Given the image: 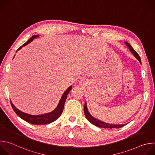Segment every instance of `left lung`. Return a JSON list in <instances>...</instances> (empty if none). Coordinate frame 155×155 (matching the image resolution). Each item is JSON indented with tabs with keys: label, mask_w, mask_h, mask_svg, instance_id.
Listing matches in <instances>:
<instances>
[{
	"label": "left lung",
	"mask_w": 155,
	"mask_h": 155,
	"mask_svg": "<svg viewBox=\"0 0 155 155\" xmlns=\"http://www.w3.org/2000/svg\"><path fill=\"white\" fill-rule=\"evenodd\" d=\"M125 43L126 44V45L127 47V48H129V50L131 51V53L133 54V55L138 59V61L140 62V63H141V59L140 58L139 56V55L138 54V53L133 49L131 47V45L130 44L127 42H125ZM84 115L86 117V118L91 123H92L93 124L96 126L97 127H102V128H110V129H112V128H120L121 127L124 126H125L126 124H108L104 122H102L95 118H94L93 116L91 115V114L89 113L87 108V105H86V102H85L84 106Z\"/></svg>",
	"instance_id": "left-lung-1"
}]
</instances>
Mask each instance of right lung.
Returning <instances> with one entry per match:
<instances>
[{
  "label": "right lung",
  "instance_id": "add662e5",
  "mask_svg": "<svg viewBox=\"0 0 155 155\" xmlns=\"http://www.w3.org/2000/svg\"><path fill=\"white\" fill-rule=\"evenodd\" d=\"M37 37H38V35H33L32 37H31V38L28 41H27L25 43H24L23 45L21 46L16 51H18L19 50H20L23 47H25V46L28 45L29 43H31L35 38H36ZM72 86H71L70 87H69L68 88L67 90H66V91L62 94L61 99H60L59 102L58 106L56 107V108L53 110V111H52L51 112L48 113V114L39 115H29V114L24 113L23 112H21L20 110H19L18 108H16L14 106V105L12 104L11 101H10V103H11V105H12V107L13 110L15 111V112L17 114V115H18L21 118L27 121L28 123L32 124H37V125L49 124V123H51L54 121L56 120H57L61 116V115L63 111L65 100H66V99H67V96H68V94L72 90Z\"/></svg>",
  "mask_w": 155,
  "mask_h": 155
}]
</instances>
